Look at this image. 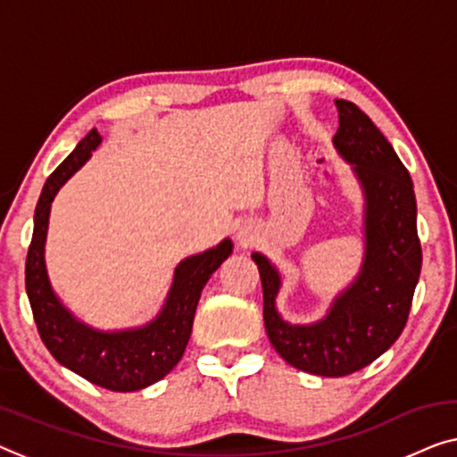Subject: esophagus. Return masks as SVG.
<instances>
[{"instance_id": "esophagus-1", "label": "esophagus", "mask_w": 457, "mask_h": 457, "mask_svg": "<svg viewBox=\"0 0 457 457\" xmlns=\"http://www.w3.org/2000/svg\"><path fill=\"white\" fill-rule=\"evenodd\" d=\"M253 239H255V235H253V230H251V228L243 227V228L237 230V243H239L241 247H247V245L253 243Z\"/></svg>"}]
</instances>
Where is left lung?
<instances>
[{"label": "left lung", "mask_w": 457, "mask_h": 457, "mask_svg": "<svg viewBox=\"0 0 457 457\" xmlns=\"http://www.w3.org/2000/svg\"><path fill=\"white\" fill-rule=\"evenodd\" d=\"M340 128L334 148L362 191V253L354 280L311 323H290L276 307L282 274L251 253L263 288L268 338L288 365L311 375L344 377L371 365L400 338L419 284L422 251L410 173L392 144L354 103L336 98Z\"/></svg>", "instance_id": "left-lung-1"}]
</instances>
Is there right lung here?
<instances>
[{"label": "right lung", "instance_id": "obj_1", "mask_svg": "<svg viewBox=\"0 0 457 457\" xmlns=\"http://www.w3.org/2000/svg\"><path fill=\"white\" fill-rule=\"evenodd\" d=\"M103 137L96 129L45 181L35 210V230L26 255V295L38 334L65 369L111 392H137L173 371L187 346L202 290L220 263L233 253V241L189 255L177 263L173 282L158 313L136 328L98 329L76 317L51 287L45 262L51 204L57 191L88 161Z\"/></svg>", "mask_w": 457, "mask_h": 457}]
</instances>
